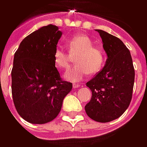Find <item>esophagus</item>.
I'll use <instances>...</instances> for the list:
<instances>
[{
    "label": "esophagus",
    "mask_w": 147,
    "mask_h": 147,
    "mask_svg": "<svg viewBox=\"0 0 147 147\" xmlns=\"http://www.w3.org/2000/svg\"><path fill=\"white\" fill-rule=\"evenodd\" d=\"M73 87H74V88H79V87H80V85L76 84H75L73 85Z\"/></svg>",
    "instance_id": "34e87169"
}]
</instances>
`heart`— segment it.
Here are the masks:
<instances>
[{"label": "heart", "mask_w": 147, "mask_h": 147, "mask_svg": "<svg viewBox=\"0 0 147 147\" xmlns=\"http://www.w3.org/2000/svg\"><path fill=\"white\" fill-rule=\"evenodd\" d=\"M70 55L75 56V65L64 74V78L71 82H78L90 74H95L105 64L106 55L102 49L93 46V41L87 34H80L65 40ZM55 67L65 69L69 67L70 55L61 47H56L53 54Z\"/></svg>", "instance_id": "heart-1"}]
</instances>
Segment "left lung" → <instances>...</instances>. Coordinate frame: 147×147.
Masks as SVG:
<instances>
[{"instance_id":"8db88e82","label":"left lung","mask_w":147,"mask_h":147,"mask_svg":"<svg viewBox=\"0 0 147 147\" xmlns=\"http://www.w3.org/2000/svg\"><path fill=\"white\" fill-rule=\"evenodd\" d=\"M107 55L103 69L86 85L92 91L85 106L87 115L94 121L108 122L121 117L132 98L135 70L131 53L117 37L97 30Z\"/></svg>"}]
</instances>
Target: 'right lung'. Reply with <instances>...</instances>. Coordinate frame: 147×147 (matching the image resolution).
I'll use <instances>...</instances> for the list:
<instances>
[{"label":"right lung","mask_w":147,"mask_h":147,"mask_svg":"<svg viewBox=\"0 0 147 147\" xmlns=\"http://www.w3.org/2000/svg\"><path fill=\"white\" fill-rule=\"evenodd\" d=\"M62 32L54 25L41 27L21 41L11 70V92L19 115L34 124H45L59 115L72 90L53 60Z\"/></svg>","instance_id":"1"}]
</instances>
